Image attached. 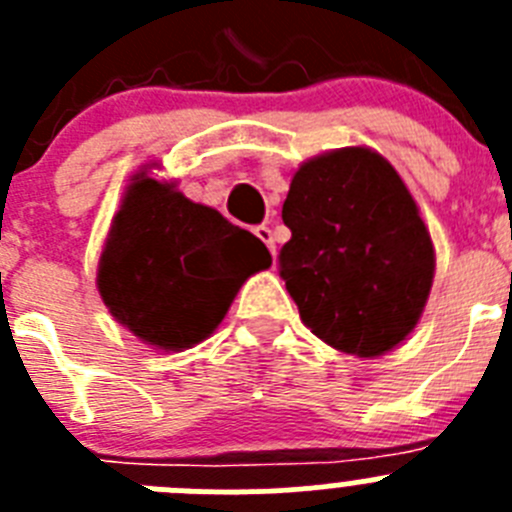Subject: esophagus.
Here are the masks:
<instances>
[{
  "instance_id": "34e87169",
  "label": "esophagus",
  "mask_w": 512,
  "mask_h": 512,
  "mask_svg": "<svg viewBox=\"0 0 512 512\" xmlns=\"http://www.w3.org/2000/svg\"><path fill=\"white\" fill-rule=\"evenodd\" d=\"M253 235H256V238L269 248L271 256H277V246H274V235H271L269 225H256V228H253Z\"/></svg>"
}]
</instances>
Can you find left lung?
<instances>
[{"instance_id": "1", "label": "left lung", "mask_w": 512, "mask_h": 512, "mask_svg": "<svg viewBox=\"0 0 512 512\" xmlns=\"http://www.w3.org/2000/svg\"><path fill=\"white\" fill-rule=\"evenodd\" d=\"M292 238L279 277L307 328L354 356H382L418 323L433 284L431 233L387 158L341 148L300 166L282 207Z\"/></svg>"}]
</instances>
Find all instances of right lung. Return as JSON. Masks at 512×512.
<instances>
[{"mask_svg": "<svg viewBox=\"0 0 512 512\" xmlns=\"http://www.w3.org/2000/svg\"><path fill=\"white\" fill-rule=\"evenodd\" d=\"M269 266L256 235L140 171L115 215L97 284L130 333L179 351L205 341L241 284Z\"/></svg>", "mask_w": 512, "mask_h": 512, "instance_id": "add662e5", "label": "right lung"}]
</instances>
